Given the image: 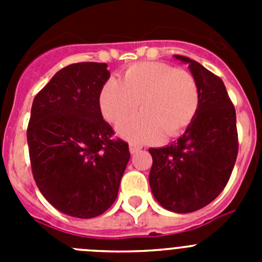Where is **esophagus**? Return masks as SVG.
Masks as SVG:
<instances>
[{
    "label": "esophagus",
    "mask_w": 262,
    "mask_h": 262,
    "mask_svg": "<svg viewBox=\"0 0 262 262\" xmlns=\"http://www.w3.org/2000/svg\"><path fill=\"white\" fill-rule=\"evenodd\" d=\"M140 149H142V147H140L139 144H134V143H131V144H129V152H131L133 155L136 154V152H139Z\"/></svg>",
    "instance_id": "esophagus-1"
}]
</instances>
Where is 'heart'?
<instances>
[{"mask_svg": "<svg viewBox=\"0 0 262 262\" xmlns=\"http://www.w3.org/2000/svg\"><path fill=\"white\" fill-rule=\"evenodd\" d=\"M138 103L142 113L118 127L120 135L138 143L177 138L200 110L198 82L189 71L165 62H136L99 94L102 115L113 124L133 114Z\"/></svg>", "mask_w": 262, "mask_h": 262, "instance_id": "obj_1", "label": "heart"}]
</instances>
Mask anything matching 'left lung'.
I'll return each instance as SVG.
<instances>
[{
  "label": "left lung",
  "instance_id": "1",
  "mask_svg": "<svg viewBox=\"0 0 262 262\" xmlns=\"http://www.w3.org/2000/svg\"><path fill=\"white\" fill-rule=\"evenodd\" d=\"M189 62L200 88V110L177 142L151 148L149 185L157 202L173 212L202 209L222 193L235 165L239 142L236 113L221 77L195 60Z\"/></svg>",
  "mask_w": 262,
  "mask_h": 262
}]
</instances>
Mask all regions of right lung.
Wrapping results in <instances>:
<instances>
[{
  "mask_svg": "<svg viewBox=\"0 0 262 262\" xmlns=\"http://www.w3.org/2000/svg\"><path fill=\"white\" fill-rule=\"evenodd\" d=\"M105 62L60 69L34 98L27 127L34 180L46 200L69 216L89 219L117 200L128 144L103 119L99 94Z\"/></svg>",
  "mask_w": 262,
  "mask_h": 262,
  "instance_id": "1",
  "label": "right lung"
}]
</instances>
